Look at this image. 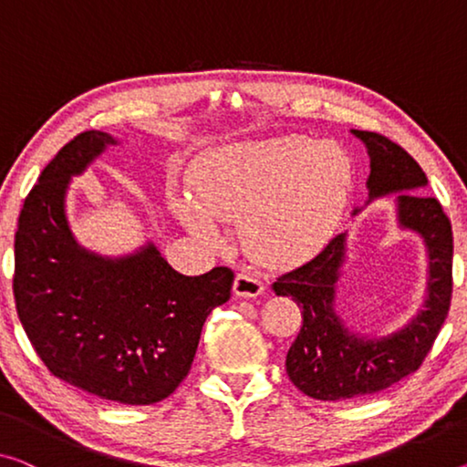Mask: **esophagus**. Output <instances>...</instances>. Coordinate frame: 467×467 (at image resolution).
I'll list each match as a JSON object with an SVG mask.
<instances>
[{
  "label": "esophagus",
  "mask_w": 467,
  "mask_h": 467,
  "mask_svg": "<svg viewBox=\"0 0 467 467\" xmlns=\"http://www.w3.org/2000/svg\"><path fill=\"white\" fill-rule=\"evenodd\" d=\"M263 282L250 274H238L234 282V294L240 298H254L263 292Z\"/></svg>",
  "instance_id": "34e87169"
}]
</instances>
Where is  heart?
Masks as SVG:
<instances>
[{"label":"heart","instance_id":"heart-1","mask_svg":"<svg viewBox=\"0 0 467 467\" xmlns=\"http://www.w3.org/2000/svg\"><path fill=\"white\" fill-rule=\"evenodd\" d=\"M188 179L190 193H173L171 206L190 234L217 248L219 223H240L244 250L279 267L326 242L347 200L350 162L336 143L290 135L214 150Z\"/></svg>","mask_w":467,"mask_h":467}]
</instances>
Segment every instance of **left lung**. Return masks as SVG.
I'll return each instance as SVG.
<instances>
[{"mask_svg": "<svg viewBox=\"0 0 467 467\" xmlns=\"http://www.w3.org/2000/svg\"><path fill=\"white\" fill-rule=\"evenodd\" d=\"M369 154V200L397 196L399 225L426 244L428 288L424 308L397 332L368 338L336 313V284L347 254V234L300 267L274 282L303 311V327L285 357V371L300 392L317 400H347L389 389L420 369L447 319L453 294V232L441 202L426 196L428 177L399 143L374 131H350ZM358 209L353 211L357 214Z\"/></svg>", "mask_w": 467, "mask_h": 467, "instance_id": "1", "label": "left lung"}]
</instances>
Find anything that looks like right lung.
Listing matches in <instances>:
<instances>
[{
	"instance_id": "right-lung-1",
	"label": "right lung",
	"mask_w": 467,
	"mask_h": 467,
	"mask_svg": "<svg viewBox=\"0 0 467 467\" xmlns=\"http://www.w3.org/2000/svg\"><path fill=\"white\" fill-rule=\"evenodd\" d=\"M112 143L83 131L41 171L14 238V300L49 374L114 403L152 405L190 374L206 317L232 296L234 271L182 275L152 242L119 258L78 246L64 209L70 177Z\"/></svg>"
}]
</instances>
